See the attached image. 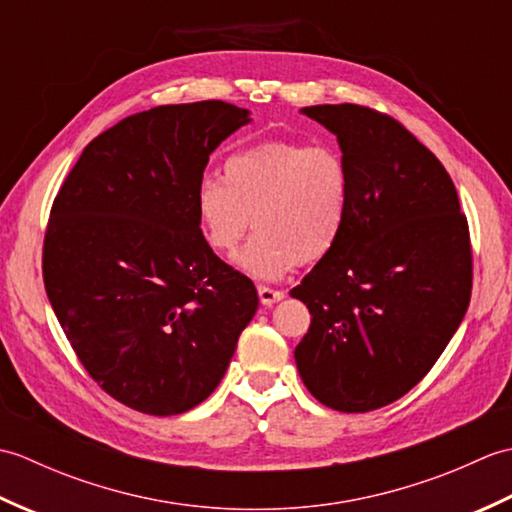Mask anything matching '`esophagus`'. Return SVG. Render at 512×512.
<instances>
[{
  "label": "esophagus",
  "instance_id": "esophagus-1",
  "mask_svg": "<svg viewBox=\"0 0 512 512\" xmlns=\"http://www.w3.org/2000/svg\"><path fill=\"white\" fill-rule=\"evenodd\" d=\"M257 292H259V299H262L264 306H273V303L284 299V292L275 290V288H268V286H259Z\"/></svg>",
  "mask_w": 512,
  "mask_h": 512
}]
</instances>
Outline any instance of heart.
I'll list each match as a JSON object with an SVG mask.
<instances>
[{
  "instance_id": "heart-1",
  "label": "heart",
  "mask_w": 512,
  "mask_h": 512,
  "mask_svg": "<svg viewBox=\"0 0 512 512\" xmlns=\"http://www.w3.org/2000/svg\"><path fill=\"white\" fill-rule=\"evenodd\" d=\"M350 204L352 176L339 147L273 138L233 151L222 182L202 180L193 215L204 244L220 257L235 253L253 222L257 233L235 262L246 275L270 281L328 255Z\"/></svg>"
}]
</instances>
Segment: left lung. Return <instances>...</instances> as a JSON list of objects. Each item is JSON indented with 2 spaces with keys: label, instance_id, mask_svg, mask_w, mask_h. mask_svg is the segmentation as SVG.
Listing matches in <instances>:
<instances>
[{
  "label": "left lung",
  "instance_id": "8db88e82",
  "mask_svg": "<svg viewBox=\"0 0 512 512\" xmlns=\"http://www.w3.org/2000/svg\"><path fill=\"white\" fill-rule=\"evenodd\" d=\"M352 176L343 235L290 297L308 306L295 347L303 385L325 407L363 413L429 374L469 308V224L442 162L391 116L314 105Z\"/></svg>",
  "mask_w": 512,
  "mask_h": 512
}]
</instances>
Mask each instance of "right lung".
Instances as JSON below:
<instances>
[{
    "mask_svg": "<svg viewBox=\"0 0 512 512\" xmlns=\"http://www.w3.org/2000/svg\"><path fill=\"white\" fill-rule=\"evenodd\" d=\"M250 112L160 105L83 149L54 198L43 284L88 374L149 416H176L220 385L255 317L253 281L204 244L193 195Z\"/></svg>",
    "mask_w": 512,
    "mask_h": 512,
    "instance_id": "1",
    "label": "right lung"
}]
</instances>
